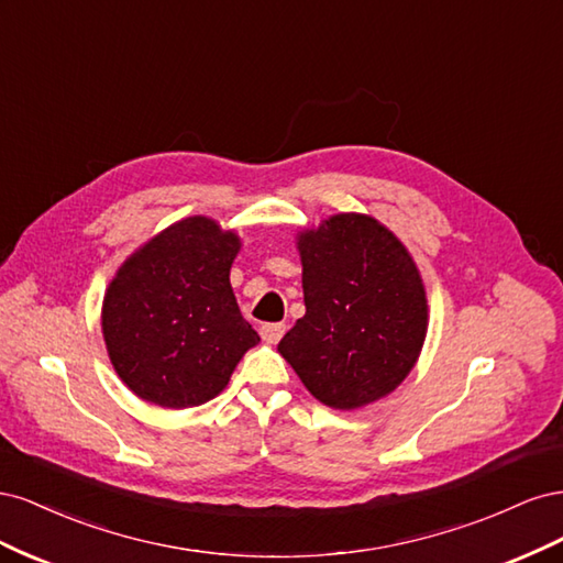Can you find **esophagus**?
<instances>
[{
	"mask_svg": "<svg viewBox=\"0 0 563 563\" xmlns=\"http://www.w3.org/2000/svg\"><path fill=\"white\" fill-rule=\"evenodd\" d=\"M286 333V323H263L261 327V335L265 343H279L282 335Z\"/></svg>",
	"mask_w": 563,
	"mask_h": 563,
	"instance_id": "1",
	"label": "esophagus"
}]
</instances>
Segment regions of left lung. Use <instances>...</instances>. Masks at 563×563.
I'll return each mask as SVG.
<instances>
[{
    "label": "left lung",
    "instance_id": "1",
    "mask_svg": "<svg viewBox=\"0 0 563 563\" xmlns=\"http://www.w3.org/2000/svg\"><path fill=\"white\" fill-rule=\"evenodd\" d=\"M305 317L279 354L321 404L352 411L411 373L428 298L411 253L376 218L338 213L298 234Z\"/></svg>",
    "mask_w": 563,
    "mask_h": 563
}]
</instances>
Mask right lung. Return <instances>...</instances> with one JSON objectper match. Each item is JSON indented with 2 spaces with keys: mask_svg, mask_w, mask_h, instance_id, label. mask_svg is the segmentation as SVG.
Returning a JSON list of instances; mask_svg holds the SVG:
<instances>
[{
  "mask_svg": "<svg viewBox=\"0 0 563 563\" xmlns=\"http://www.w3.org/2000/svg\"><path fill=\"white\" fill-rule=\"evenodd\" d=\"M240 246L234 232L192 216L119 267L103 300V338L133 395L162 408L207 404L261 343L230 286Z\"/></svg>",
  "mask_w": 563,
  "mask_h": 563,
  "instance_id": "add662e5",
  "label": "right lung"
}]
</instances>
